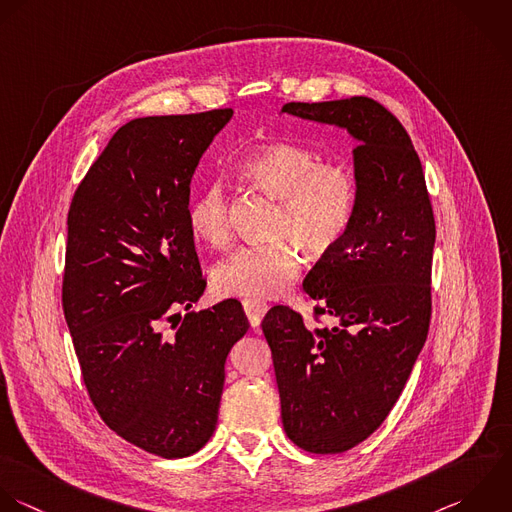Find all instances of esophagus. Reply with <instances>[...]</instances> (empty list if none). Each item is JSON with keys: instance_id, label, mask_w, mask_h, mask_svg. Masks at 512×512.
<instances>
[{"instance_id": "34e87169", "label": "esophagus", "mask_w": 512, "mask_h": 512, "mask_svg": "<svg viewBox=\"0 0 512 512\" xmlns=\"http://www.w3.org/2000/svg\"><path fill=\"white\" fill-rule=\"evenodd\" d=\"M243 309H245V313H247L249 323H251V327H253V329H257V327L261 325V321H263L265 313L269 311V307H267L265 303H261V301H253V299H245V301H243Z\"/></svg>"}]
</instances>
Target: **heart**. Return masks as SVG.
Wrapping results in <instances>:
<instances>
[{
  "mask_svg": "<svg viewBox=\"0 0 512 512\" xmlns=\"http://www.w3.org/2000/svg\"><path fill=\"white\" fill-rule=\"evenodd\" d=\"M241 175L261 193L277 199L271 237L263 245L241 247L213 271L217 293L249 299H277L301 275L303 259L327 255L343 239L355 209V181L339 165L301 145L269 143L253 151L241 165ZM189 225L213 247L231 239V197L213 179L189 203Z\"/></svg>",
  "mask_w": 512,
  "mask_h": 512,
  "instance_id": "b5f03b06",
  "label": "heart"
}]
</instances>
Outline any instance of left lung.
<instances>
[{
  "instance_id": "8db88e82",
  "label": "left lung",
  "mask_w": 512,
  "mask_h": 512,
  "mask_svg": "<svg viewBox=\"0 0 512 512\" xmlns=\"http://www.w3.org/2000/svg\"><path fill=\"white\" fill-rule=\"evenodd\" d=\"M283 113L345 129L357 141L351 223L303 281L333 325L313 329L281 305L261 323L287 437L309 453L333 455L381 427L423 351L435 217L411 137L381 103H285Z\"/></svg>"
}]
</instances>
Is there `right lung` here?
<instances>
[{
    "label": "right lung",
    "mask_w": 512,
    "mask_h": 512,
    "mask_svg": "<svg viewBox=\"0 0 512 512\" xmlns=\"http://www.w3.org/2000/svg\"><path fill=\"white\" fill-rule=\"evenodd\" d=\"M233 109L127 121L79 183L67 215L63 313L87 393L127 443L181 459L217 427L235 299L181 317L205 291L189 185ZM163 336L160 323L174 320Z\"/></svg>",
    "instance_id": "add662e5"
}]
</instances>
